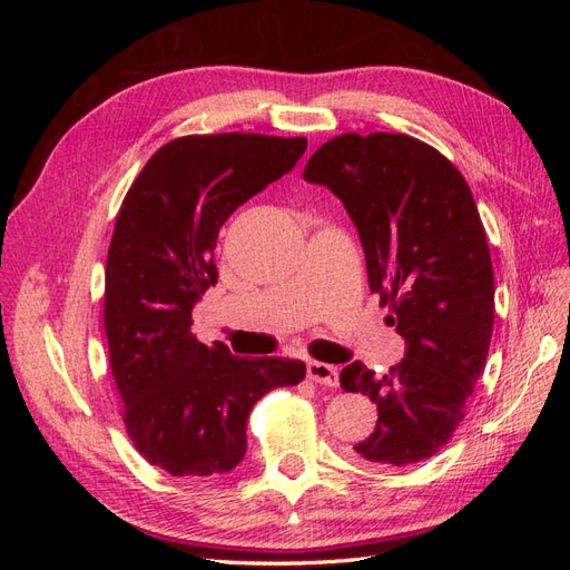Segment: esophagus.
Wrapping results in <instances>:
<instances>
[{
    "label": "esophagus",
    "mask_w": 570,
    "mask_h": 570,
    "mask_svg": "<svg viewBox=\"0 0 570 570\" xmlns=\"http://www.w3.org/2000/svg\"><path fill=\"white\" fill-rule=\"evenodd\" d=\"M306 373H308V377H312L314 383H318L323 387H337L340 385L337 368L331 366V364H323V361H308Z\"/></svg>",
    "instance_id": "obj_1"
}]
</instances>
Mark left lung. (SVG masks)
<instances>
[{
	"mask_svg": "<svg viewBox=\"0 0 570 570\" xmlns=\"http://www.w3.org/2000/svg\"><path fill=\"white\" fill-rule=\"evenodd\" d=\"M304 180L344 204L368 287L406 342L385 375L361 361L340 373L342 390L377 406L354 452L375 469L435 456L465 416L494 325L492 258L471 187L435 147L402 132L337 135L308 159Z\"/></svg>",
	"mask_w": 570,
	"mask_h": 570,
	"instance_id": "8db88e82",
	"label": "left lung"
}]
</instances>
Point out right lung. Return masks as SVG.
I'll return each instance as SVG.
<instances>
[{
    "instance_id": "1",
    "label": "right lung",
    "mask_w": 570,
    "mask_h": 570,
    "mask_svg": "<svg viewBox=\"0 0 570 570\" xmlns=\"http://www.w3.org/2000/svg\"><path fill=\"white\" fill-rule=\"evenodd\" d=\"M306 137L187 135L145 164L120 204L105 273V331L135 450L170 475H218L247 452L252 406L302 383L304 361L202 344L193 308L218 281V230L302 159Z\"/></svg>"
}]
</instances>
